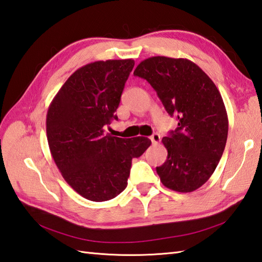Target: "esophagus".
I'll return each mask as SVG.
<instances>
[{
  "label": "esophagus",
  "mask_w": 262,
  "mask_h": 262,
  "mask_svg": "<svg viewBox=\"0 0 262 262\" xmlns=\"http://www.w3.org/2000/svg\"><path fill=\"white\" fill-rule=\"evenodd\" d=\"M150 138H151L153 144H158V143L160 142V140H161V137H160V135L158 134V133H155V134H153Z\"/></svg>",
  "instance_id": "1"
}]
</instances>
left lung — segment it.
<instances>
[{"mask_svg": "<svg viewBox=\"0 0 262 262\" xmlns=\"http://www.w3.org/2000/svg\"><path fill=\"white\" fill-rule=\"evenodd\" d=\"M134 75L147 80L178 127L162 138L166 162L160 181L176 192H193L211 177L226 145L228 118L223 97L210 77L192 61L152 56Z\"/></svg>", "mask_w": 262, "mask_h": 262, "instance_id": "obj_1", "label": "left lung"}]
</instances>
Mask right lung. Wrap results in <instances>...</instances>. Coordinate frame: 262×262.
<instances>
[{"label":"right lung","instance_id":"add662e5","mask_svg":"<svg viewBox=\"0 0 262 262\" xmlns=\"http://www.w3.org/2000/svg\"><path fill=\"white\" fill-rule=\"evenodd\" d=\"M134 60L95 61L77 69L49 106L46 135L64 181L94 202L116 198L127 186L132 160L150 146L147 137L105 134Z\"/></svg>","mask_w":262,"mask_h":262}]
</instances>
